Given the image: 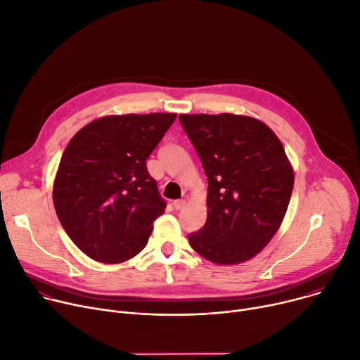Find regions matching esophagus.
I'll return each instance as SVG.
<instances>
[{
	"mask_svg": "<svg viewBox=\"0 0 360 360\" xmlns=\"http://www.w3.org/2000/svg\"><path fill=\"white\" fill-rule=\"evenodd\" d=\"M172 205H174V208H175L176 211H181V210H184V207H185V200H175V201L172 202Z\"/></svg>",
	"mask_w": 360,
	"mask_h": 360,
	"instance_id": "obj_1",
	"label": "esophagus"
}]
</instances>
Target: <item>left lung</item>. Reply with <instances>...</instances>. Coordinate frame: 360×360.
Returning a JSON list of instances; mask_svg holds the SVG:
<instances>
[{
    "mask_svg": "<svg viewBox=\"0 0 360 360\" xmlns=\"http://www.w3.org/2000/svg\"><path fill=\"white\" fill-rule=\"evenodd\" d=\"M181 126L208 178V215L188 236L191 248L219 265L257 255L288 208L294 172L276 134L252 117L182 114Z\"/></svg>",
    "mask_w": 360,
    "mask_h": 360,
    "instance_id": "left-lung-1",
    "label": "left lung"
}]
</instances>
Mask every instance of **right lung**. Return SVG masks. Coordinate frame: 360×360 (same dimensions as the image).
Segmentation results:
<instances>
[{"label":"right lung","instance_id":"obj_1","mask_svg":"<svg viewBox=\"0 0 360 360\" xmlns=\"http://www.w3.org/2000/svg\"><path fill=\"white\" fill-rule=\"evenodd\" d=\"M176 114L103 117L66 146L53 185L58 219L86 256L124 262L145 249L166 208L146 160Z\"/></svg>","mask_w":360,"mask_h":360}]
</instances>
